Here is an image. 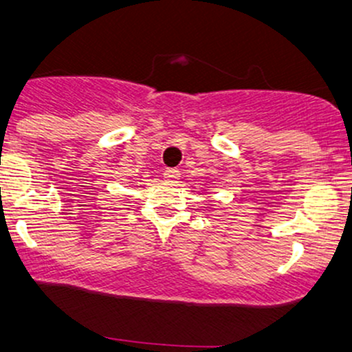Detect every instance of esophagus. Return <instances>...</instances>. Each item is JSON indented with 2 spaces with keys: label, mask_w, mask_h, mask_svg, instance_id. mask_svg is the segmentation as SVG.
<instances>
[{
  "label": "esophagus",
  "mask_w": 352,
  "mask_h": 352,
  "mask_svg": "<svg viewBox=\"0 0 352 352\" xmlns=\"http://www.w3.org/2000/svg\"><path fill=\"white\" fill-rule=\"evenodd\" d=\"M163 176H164V179H168V181H176L177 177H179V171H177L176 168H166L163 171Z\"/></svg>",
  "instance_id": "obj_1"
}]
</instances>
